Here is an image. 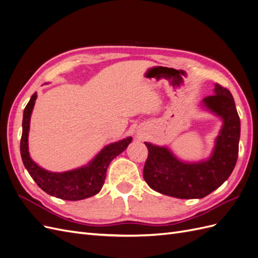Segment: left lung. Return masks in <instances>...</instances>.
<instances>
[{
    "label": "left lung",
    "mask_w": 258,
    "mask_h": 258,
    "mask_svg": "<svg viewBox=\"0 0 258 258\" xmlns=\"http://www.w3.org/2000/svg\"><path fill=\"white\" fill-rule=\"evenodd\" d=\"M203 106L223 120L212 154L208 160L182 162L167 147L145 143L149 154L144 178L156 192L182 199L204 198L220 187L234 170L240 139V119L234 97L229 90L215 84L214 95L205 97Z\"/></svg>",
    "instance_id": "8db88e82"
}]
</instances>
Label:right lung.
Segmentation results:
<instances>
[{"instance_id":"1","label":"right lung","mask_w":258,"mask_h":258,"mask_svg":"<svg viewBox=\"0 0 258 258\" xmlns=\"http://www.w3.org/2000/svg\"><path fill=\"white\" fill-rule=\"evenodd\" d=\"M36 97V93L31 96L30 102L23 111L20 153L24 167L44 192L56 198L65 199V201H81L96 195L104 185L108 166L115 156L125 150L131 144L132 137L106 146L84 167L64 172L48 171L33 162L29 154L28 136L30 120Z\"/></svg>"}]
</instances>
